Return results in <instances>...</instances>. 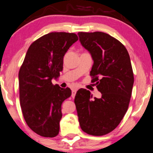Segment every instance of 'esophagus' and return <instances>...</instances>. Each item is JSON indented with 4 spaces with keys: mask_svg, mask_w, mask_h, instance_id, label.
Instances as JSON below:
<instances>
[{
    "mask_svg": "<svg viewBox=\"0 0 153 153\" xmlns=\"http://www.w3.org/2000/svg\"><path fill=\"white\" fill-rule=\"evenodd\" d=\"M76 90H72V93H71L72 98H74L75 96H76Z\"/></svg>",
    "mask_w": 153,
    "mask_h": 153,
    "instance_id": "1",
    "label": "esophagus"
}]
</instances>
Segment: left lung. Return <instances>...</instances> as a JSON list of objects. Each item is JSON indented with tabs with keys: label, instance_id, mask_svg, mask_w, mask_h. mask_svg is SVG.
<instances>
[{
	"label": "left lung",
	"instance_id": "left-lung-1",
	"mask_svg": "<svg viewBox=\"0 0 153 153\" xmlns=\"http://www.w3.org/2000/svg\"><path fill=\"white\" fill-rule=\"evenodd\" d=\"M79 42L93 60L90 71L100 98L79 89L74 98L80 127L93 136L112 131L123 120L130 102L134 73L129 54L123 44L103 32L78 33Z\"/></svg>",
	"mask_w": 153,
	"mask_h": 153
}]
</instances>
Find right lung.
Listing matches in <instances>:
<instances>
[{
    "mask_svg": "<svg viewBox=\"0 0 153 153\" xmlns=\"http://www.w3.org/2000/svg\"><path fill=\"white\" fill-rule=\"evenodd\" d=\"M77 40L75 33L46 34L30 46L19 69V101L25 120L44 137L59 134L62 103L71 96V90L54 85L52 79L60 76L64 55Z\"/></svg>",
    "mask_w": 153,
    "mask_h": 153,
    "instance_id": "1",
    "label": "right lung"
}]
</instances>
